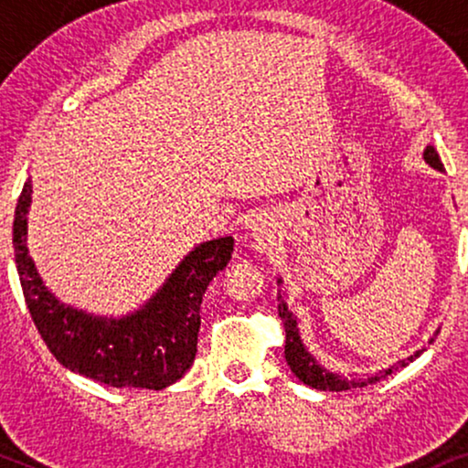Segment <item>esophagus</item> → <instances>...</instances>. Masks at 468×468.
<instances>
[{"label": "esophagus", "instance_id": "obj_1", "mask_svg": "<svg viewBox=\"0 0 468 468\" xmlns=\"http://www.w3.org/2000/svg\"><path fill=\"white\" fill-rule=\"evenodd\" d=\"M253 229H255V232H261V229H264V223H261V219L253 221Z\"/></svg>", "mask_w": 468, "mask_h": 468}]
</instances>
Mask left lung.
<instances>
[{"label": "left lung", "instance_id": "1", "mask_svg": "<svg viewBox=\"0 0 468 468\" xmlns=\"http://www.w3.org/2000/svg\"><path fill=\"white\" fill-rule=\"evenodd\" d=\"M424 159L432 165V168L443 170V164H441V157H439V153L434 151V146H426ZM279 300H281L279 317L283 319V324H285V360H287V364H290L292 373L296 375L300 381L306 383V386H311L315 389H330V392H343V389H351V388H364L367 383L379 381L381 377L386 379L392 370L407 367V364L413 360V356L407 357V360H400L399 364H394L392 368L383 370V373L375 375V377H368V379H343V377H338V375L325 373V370L319 367L315 360H313L309 351L303 347V341H300V336H298L296 319H293L292 313L287 311L283 298L279 296Z\"/></svg>", "mask_w": 468, "mask_h": 468}]
</instances>
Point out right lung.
I'll use <instances>...</instances> for the list:
<instances>
[{
	"mask_svg": "<svg viewBox=\"0 0 468 468\" xmlns=\"http://www.w3.org/2000/svg\"><path fill=\"white\" fill-rule=\"evenodd\" d=\"M29 202L27 178L16 202L12 247L25 304L57 362L112 388L162 389L181 379L196 360L202 296L232 258V236L196 247L143 311L123 319L91 317L61 304L42 285L27 253Z\"/></svg>",
	"mask_w": 468,
	"mask_h": 468,
	"instance_id": "1",
	"label": "right lung"
}]
</instances>
